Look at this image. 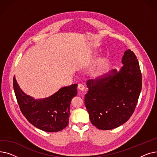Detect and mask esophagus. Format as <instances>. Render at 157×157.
Wrapping results in <instances>:
<instances>
[{"label": "esophagus", "instance_id": "34e87169", "mask_svg": "<svg viewBox=\"0 0 157 157\" xmlns=\"http://www.w3.org/2000/svg\"><path fill=\"white\" fill-rule=\"evenodd\" d=\"M78 87V89L80 90H85L84 85L83 84H81V83H79Z\"/></svg>", "mask_w": 157, "mask_h": 157}]
</instances>
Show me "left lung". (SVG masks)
<instances>
[{
  "label": "left lung",
  "instance_id": "8db88e82",
  "mask_svg": "<svg viewBox=\"0 0 157 157\" xmlns=\"http://www.w3.org/2000/svg\"><path fill=\"white\" fill-rule=\"evenodd\" d=\"M120 71L112 70L86 82L85 96L90 121L97 128L111 130L128 120L137 105L142 88V75L136 55L127 49Z\"/></svg>",
  "mask_w": 157,
  "mask_h": 157
}]
</instances>
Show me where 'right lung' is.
I'll return each mask as SVG.
<instances>
[{
	"instance_id": "obj_1",
	"label": "right lung",
	"mask_w": 157,
	"mask_h": 157,
	"mask_svg": "<svg viewBox=\"0 0 157 157\" xmlns=\"http://www.w3.org/2000/svg\"><path fill=\"white\" fill-rule=\"evenodd\" d=\"M77 86H65L50 97L36 100L25 94L13 78L15 95L23 116L32 125L48 132L60 131L68 125L70 104L77 95Z\"/></svg>"
}]
</instances>
